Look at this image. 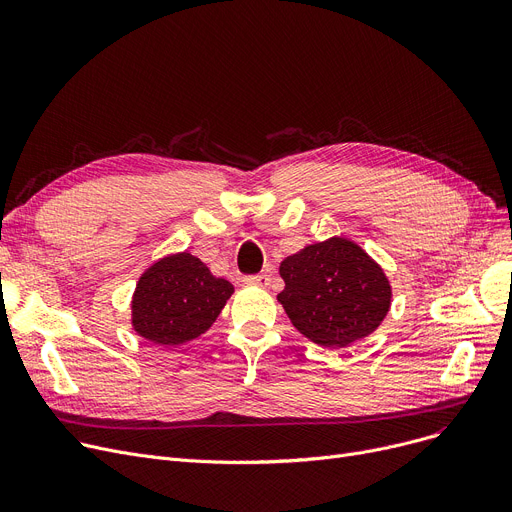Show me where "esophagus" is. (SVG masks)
Instances as JSON below:
<instances>
[{"label":"esophagus","instance_id":"1","mask_svg":"<svg viewBox=\"0 0 512 512\" xmlns=\"http://www.w3.org/2000/svg\"><path fill=\"white\" fill-rule=\"evenodd\" d=\"M245 284L267 286V284H270V276H267V274H251V276H245Z\"/></svg>","mask_w":512,"mask_h":512}]
</instances>
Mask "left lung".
<instances>
[{"label": "left lung", "instance_id": "left-lung-1", "mask_svg": "<svg viewBox=\"0 0 512 512\" xmlns=\"http://www.w3.org/2000/svg\"><path fill=\"white\" fill-rule=\"evenodd\" d=\"M278 294L292 326L326 348H342L382 324L390 284L382 267L346 238H330L290 255L280 265Z\"/></svg>", "mask_w": 512, "mask_h": 512}]
</instances>
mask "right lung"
Masks as SVG:
<instances>
[{"instance_id": "right-lung-1", "label": "right lung", "mask_w": 512, "mask_h": 512, "mask_svg": "<svg viewBox=\"0 0 512 512\" xmlns=\"http://www.w3.org/2000/svg\"><path fill=\"white\" fill-rule=\"evenodd\" d=\"M232 284L215 278L191 253L157 261L141 276L132 297V326L159 346H178L201 336L218 319Z\"/></svg>"}]
</instances>
